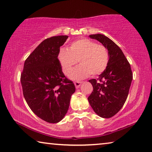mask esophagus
<instances>
[{
	"mask_svg": "<svg viewBox=\"0 0 152 152\" xmlns=\"http://www.w3.org/2000/svg\"><path fill=\"white\" fill-rule=\"evenodd\" d=\"M81 83H82L81 81H75V83H74V84H75V87H76L77 88H78L80 87V86H81Z\"/></svg>",
	"mask_w": 152,
	"mask_h": 152,
	"instance_id": "obj_1",
	"label": "esophagus"
}]
</instances>
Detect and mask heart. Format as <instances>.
<instances>
[{
    "mask_svg": "<svg viewBox=\"0 0 152 152\" xmlns=\"http://www.w3.org/2000/svg\"><path fill=\"white\" fill-rule=\"evenodd\" d=\"M63 72L69 75L77 63L80 65L72 71L70 78L81 79L91 75L96 76L104 72L109 63V53L102 44L87 38L73 42L69 49L61 48L58 54Z\"/></svg>",
    "mask_w": 152,
    "mask_h": 152,
    "instance_id": "b5f03b06",
    "label": "heart"
}]
</instances>
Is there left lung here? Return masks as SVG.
<instances>
[{
  "mask_svg": "<svg viewBox=\"0 0 152 152\" xmlns=\"http://www.w3.org/2000/svg\"><path fill=\"white\" fill-rule=\"evenodd\" d=\"M89 37L107 48L109 63L98 79L88 81L93 85V91L88 101L99 116L111 118L118 113L126 101L133 79L132 72L124 54L113 40L100 34Z\"/></svg>",
  "mask_w": 152,
  "mask_h": 152,
  "instance_id": "8db88e82",
  "label": "left lung"
}]
</instances>
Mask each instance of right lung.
I'll list each match as a JSON object with an SVG mask.
<instances>
[{
	"instance_id": "add662e5",
	"label": "right lung",
	"mask_w": 152,
	"mask_h": 152,
	"mask_svg": "<svg viewBox=\"0 0 152 152\" xmlns=\"http://www.w3.org/2000/svg\"><path fill=\"white\" fill-rule=\"evenodd\" d=\"M67 36L44 39L26 59L20 81L28 105L39 118L49 123L64 118L75 93L73 81L62 72L58 54Z\"/></svg>"
}]
</instances>
